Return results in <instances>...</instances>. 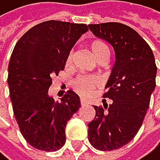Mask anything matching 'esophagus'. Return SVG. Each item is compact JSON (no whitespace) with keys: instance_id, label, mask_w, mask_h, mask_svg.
Segmentation results:
<instances>
[{"instance_id":"esophagus-1","label":"esophagus","mask_w":160,"mask_h":160,"mask_svg":"<svg viewBox=\"0 0 160 160\" xmlns=\"http://www.w3.org/2000/svg\"><path fill=\"white\" fill-rule=\"evenodd\" d=\"M86 104H88V102L86 101V99H84V98H81V105H82V106H84V105H86Z\"/></svg>"}]
</instances>
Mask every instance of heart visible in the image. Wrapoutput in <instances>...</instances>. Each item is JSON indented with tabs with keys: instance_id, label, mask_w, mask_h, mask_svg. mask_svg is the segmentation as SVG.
Returning a JSON list of instances; mask_svg holds the SVG:
<instances>
[{
	"instance_id": "heart-1",
	"label": "heart",
	"mask_w": 160,
	"mask_h": 160,
	"mask_svg": "<svg viewBox=\"0 0 160 160\" xmlns=\"http://www.w3.org/2000/svg\"><path fill=\"white\" fill-rule=\"evenodd\" d=\"M90 52L96 61H99L102 58H109V48L102 41H94L90 45ZM72 61V54H69L67 58L66 65L70 66ZM73 88L78 94L82 96L89 97L99 89L102 82L96 76H79L73 82Z\"/></svg>"
}]
</instances>
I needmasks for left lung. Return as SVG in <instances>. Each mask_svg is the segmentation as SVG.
I'll list each match as a JSON object with an SVG mask.
<instances>
[{"label":"left lung","mask_w":160,"mask_h":160,"mask_svg":"<svg viewBox=\"0 0 160 160\" xmlns=\"http://www.w3.org/2000/svg\"><path fill=\"white\" fill-rule=\"evenodd\" d=\"M89 29L115 51V64L104 94L112 104L106 113L104 108L93 106L95 117L88 124L91 145L97 150L111 151L131 142L142 127L156 86L157 68L150 46L131 27L102 23L91 24Z\"/></svg>","instance_id":"8db88e82"}]
</instances>
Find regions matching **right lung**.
<instances>
[{"instance_id": "add662e5", "label": "right lung", "mask_w": 160, "mask_h": 160, "mask_svg": "<svg viewBox=\"0 0 160 160\" xmlns=\"http://www.w3.org/2000/svg\"><path fill=\"white\" fill-rule=\"evenodd\" d=\"M85 24L47 21L32 27L15 45L8 66V86L13 113L29 145L56 151L66 142L67 122L81 107L72 90L61 102L48 94L51 76L65 69L71 49L88 31Z\"/></svg>"}]
</instances>
